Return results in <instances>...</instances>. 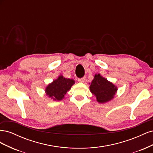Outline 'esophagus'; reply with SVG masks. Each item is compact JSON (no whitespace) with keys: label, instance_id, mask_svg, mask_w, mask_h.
<instances>
[{"label":"esophagus","instance_id":"1","mask_svg":"<svg viewBox=\"0 0 153 153\" xmlns=\"http://www.w3.org/2000/svg\"><path fill=\"white\" fill-rule=\"evenodd\" d=\"M85 80V77H84V78H78V81L79 82H81V83H83L84 82Z\"/></svg>","mask_w":153,"mask_h":153}]
</instances>
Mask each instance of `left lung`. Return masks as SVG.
Here are the masks:
<instances>
[{"label": "left lung", "mask_w": 153, "mask_h": 153, "mask_svg": "<svg viewBox=\"0 0 153 153\" xmlns=\"http://www.w3.org/2000/svg\"><path fill=\"white\" fill-rule=\"evenodd\" d=\"M89 89L100 103H106L114 98L117 87L100 74H96L92 80Z\"/></svg>", "instance_id": "left-lung-1"}]
</instances>
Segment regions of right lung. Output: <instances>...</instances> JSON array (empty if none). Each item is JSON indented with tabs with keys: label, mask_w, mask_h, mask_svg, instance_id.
Masks as SVG:
<instances>
[{
	"label": "right lung",
	"mask_w": 153,
	"mask_h": 153,
	"mask_svg": "<svg viewBox=\"0 0 153 153\" xmlns=\"http://www.w3.org/2000/svg\"><path fill=\"white\" fill-rule=\"evenodd\" d=\"M75 80L64 78L62 75L49 84L45 90L46 95L53 101H61L64 98L67 92L71 89Z\"/></svg>",
	"instance_id": "right-lung-1"
}]
</instances>
